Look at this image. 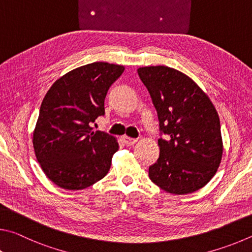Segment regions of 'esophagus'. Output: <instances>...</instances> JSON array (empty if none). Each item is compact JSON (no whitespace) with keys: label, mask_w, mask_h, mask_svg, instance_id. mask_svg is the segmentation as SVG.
<instances>
[{"label":"esophagus","mask_w":252,"mask_h":252,"mask_svg":"<svg viewBox=\"0 0 252 252\" xmlns=\"http://www.w3.org/2000/svg\"><path fill=\"white\" fill-rule=\"evenodd\" d=\"M138 139L136 138H130L128 136H124V142L127 145V146H133L135 143H137Z\"/></svg>","instance_id":"34e87169"}]
</instances>
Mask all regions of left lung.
Listing matches in <instances>:
<instances>
[{"instance_id": "8db88e82", "label": "left lung", "mask_w": 252, "mask_h": 252, "mask_svg": "<svg viewBox=\"0 0 252 252\" xmlns=\"http://www.w3.org/2000/svg\"><path fill=\"white\" fill-rule=\"evenodd\" d=\"M155 106L160 135L159 158L149 167L152 182L162 190L186 195L209 183L222 157L217 110L187 75L168 66L137 69Z\"/></svg>"}]
</instances>
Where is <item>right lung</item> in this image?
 Wrapping results in <instances>:
<instances>
[{"instance_id": "right-lung-1", "label": "right lung", "mask_w": 252, "mask_h": 252, "mask_svg": "<svg viewBox=\"0 0 252 252\" xmlns=\"http://www.w3.org/2000/svg\"><path fill=\"white\" fill-rule=\"evenodd\" d=\"M125 67L95 62L66 73L42 101L33 146L47 178L67 190L92 186L107 175L118 143L92 124L105 114L109 87Z\"/></svg>"}]
</instances>
